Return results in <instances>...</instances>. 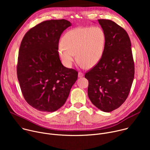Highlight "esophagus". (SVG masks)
I'll use <instances>...</instances> for the list:
<instances>
[{
    "instance_id": "esophagus-1",
    "label": "esophagus",
    "mask_w": 150,
    "mask_h": 150,
    "mask_svg": "<svg viewBox=\"0 0 150 150\" xmlns=\"http://www.w3.org/2000/svg\"><path fill=\"white\" fill-rule=\"evenodd\" d=\"M84 75L83 73H82V72H78V77L79 78H81V77H83Z\"/></svg>"
}]
</instances>
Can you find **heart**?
Returning <instances> with one entry per match:
<instances>
[{"mask_svg": "<svg viewBox=\"0 0 150 150\" xmlns=\"http://www.w3.org/2000/svg\"><path fill=\"white\" fill-rule=\"evenodd\" d=\"M105 43V34L100 27H77L68 31L62 39L59 55L67 67L76 60L91 68L101 60Z\"/></svg>", "mask_w": 150, "mask_h": 150, "instance_id": "obj_1", "label": "heart"}]
</instances>
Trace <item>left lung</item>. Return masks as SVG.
<instances>
[{
    "label": "left lung",
    "instance_id": "obj_1",
    "mask_svg": "<svg viewBox=\"0 0 150 150\" xmlns=\"http://www.w3.org/2000/svg\"><path fill=\"white\" fill-rule=\"evenodd\" d=\"M98 21L105 34L103 56L96 66L85 74L88 81V96L99 109L110 112L125 101L135 74L130 38L113 21Z\"/></svg>",
    "mask_w": 150,
    "mask_h": 150
}]
</instances>
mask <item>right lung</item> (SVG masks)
Masks as SVG:
<instances>
[{
  "instance_id": "right-lung-1",
  "label": "right lung",
  "mask_w": 150,
  "mask_h": 150,
  "mask_svg": "<svg viewBox=\"0 0 150 150\" xmlns=\"http://www.w3.org/2000/svg\"><path fill=\"white\" fill-rule=\"evenodd\" d=\"M66 19L43 21L28 31L20 45L17 77L25 101L38 110L52 112L66 102L77 71L63 66L58 52Z\"/></svg>"
}]
</instances>
